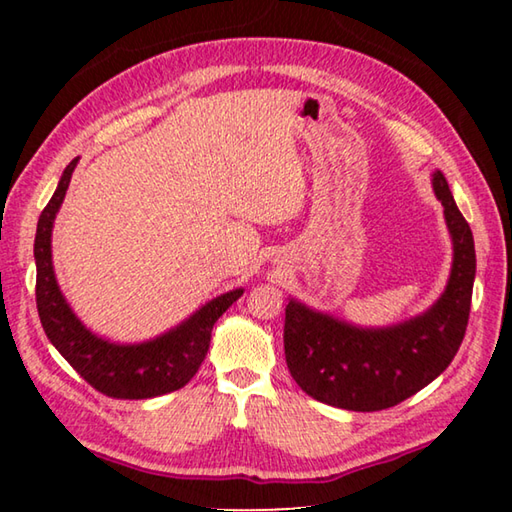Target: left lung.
I'll return each instance as SVG.
<instances>
[{
    "mask_svg": "<svg viewBox=\"0 0 512 512\" xmlns=\"http://www.w3.org/2000/svg\"><path fill=\"white\" fill-rule=\"evenodd\" d=\"M431 185L445 207L452 271L433 305L397 325L359 327L291 298L284 354L296 384L314 400L348 411H381L422 391L452 363L470 318L476 275L474 237L443 171Z\"/></svg>",
    "mask_w": 512,
    "mask_h": 512,
    "instance_id": "1",
    "label": "left lung"
}]
</instances>
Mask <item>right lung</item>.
Listing matches in <instances>:
<instances>
[{"mask_svg": "<svg viewBox=\"0 0 512 512\" xmlns=\"http://www.w3.org/2000/svg\"><path fill=\"white\" fill-rule=\"evenodd\" d=\"M79 158L67 164L54 196L42 210L36 230V302L42 329L51 345L92 388L117 400H149L183 388L210 350L212 327L244 289L221 293L205 302L183 323L142 343H115L97 336L81 323L58 287L51 262V230L65 201L69 180Z\"/></svg>", "mask_w": 512, "mask_h": 512, "instance_id": "1", "label": "right lung"}]
</instances>
